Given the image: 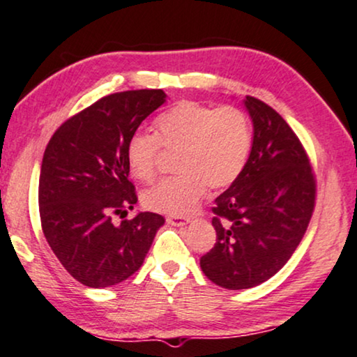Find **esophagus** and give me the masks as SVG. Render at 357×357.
<instances>
[{
  "instance_id": "obj_1",
  "label": "esophagus",
  "mask_w": 357,
  "mask_h": 357,
  "mask_svg": "<svg viewBox=\"0 0 357 357\" xmlns=\"http://www.w3.org/2000/svg\"><path fill=\"white\" fill-rule=\"evenodd\" d=\"M167 222H169L170 225H174V227H183V225H187V223H190V218H187V217H169V218H167Z\"/></svg>"
}]
</instances>
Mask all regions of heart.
<instances>
[{"label": "heart", "instance_id": "b5f03b06", "mask_svg": "<svg viewBox=\"0 0 357 357\" xmlns=\"http://www.w3.org/2000/svg\"><path fill=\"white\" fill-rule=\"evenodd\" d=\"M250 117L233 105L213 107L182 100L155 121V137L135 134L126 147L130 175L151 182L157 174L160 147L178 152L177 177L155 183L142 193V204L152 212L185 215L195 208L206 187L220 192L238 180L252 152Z\"/></svg>", "mask_w": 357, "mask_h": 357}]
</instances>
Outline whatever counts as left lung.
Masks as SVG:
<instances>
[{
    "instance_id": "8db88e82",
    "label": "left lung",
    "mask_w": 357,
    "mask_h": 357,
    "mask_svg": "<svg viewBox=\"0 0 357 357\" xmlns=\"http://www.w3.org/2000/svg\"><path fill=\"white\" fill-rule=\"evenodd\" d=\"M245 107L252 152L238 180L215 200L217 241L200 258L206 278L227 289L253 288L276 275L305 236L316 200L313 167L291 127L252 96Z\"/></svg>"
}]
</instances>
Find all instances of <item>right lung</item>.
I'll list each match as a JSON object with an SVG mask.
<instances>
[{
    "instance_id": "right-lung-1",
    "label": "right lung",
    "mask_w": 357,
    "mask_h": 357,
    "mask_svg": "<svg viewBox=\"0 0 357 357\" xmlns=\"http://www.w3.org/2000/svg\"><path fill=\"white\" fill-rule=\"evenodd\" d=\"M162 89L105 96L64 122L44 151L39 217L51 250L69 275L107 288L142 266L162 215L139 212L114 225L112 215L137 204L126 162L127 142L165 102Z\"/></svg>"
}]
</instances>
